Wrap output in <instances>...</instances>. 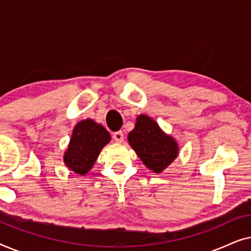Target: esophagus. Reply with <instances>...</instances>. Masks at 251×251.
Instances as JSON below:
<instances>
[{"label": "esophagus", "instance_id": "34e87169", "mask_svg": "<svg viewBox=\"0 0 251 251\" xmlns=\"http://www.w3.org/2000/svg\"><path fill=\"white\" fill-rule=\"evenodd\" d=\"M113 139L115 140V142L118 143H121L123 142V139H125V136H123V132L122 131H116L113 133Z\"/></svg>", "mask_w": 251, "mask_h": 251}]
</instances>
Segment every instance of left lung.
Here are the masks:
<instances>
[{
    "mask_svg": "<svg viewBox=\"0 0 251 251\" xmlns=\"http://www.w3.org/2000/svg\"><path fill=\"white\" fill-rule=\"evenodd\" d=\"M128 142L144 164L156 174L162 173L178 155L175 139L164 135L156 122L147 115L137 118L135 129L128 135Z\"/></svg>",
    "mask_w": 251,
    "mask_h": 251,
    "instance_id": "left-lung-1",
    "label": "left lung"
}]
</instances>
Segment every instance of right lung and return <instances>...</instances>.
<instances>
[{
    "label": "right lung",
    "mask_w": 251,
    "mask_h": 251,
    "mask_svg": "<svg viewBox=\"0 0 251 251\" xmlns=\"http://www.w3.org/2000/svg\"><path fill=\"white\" fill-rule=\"evenodd\" d=\"M111 136L107 130L92 120L78 122L73 130L70 146L64 161L71 170L85 175L91 169L102 147L109 143Z\"/></svg>",
    "instance_id": "obj_1"
}]
</instances>
